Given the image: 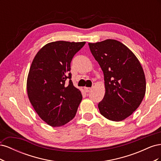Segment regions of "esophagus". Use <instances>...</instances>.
Returning <instances> with one entry per match:
<instances>
[{
  "instance_id": "obj_1",
  "label": "esophagus",
  "mask_w": 161,
  "mask_h": 161,
  "mask_svg": "<svg viewBox=\"0 0 161 161\" xmlns=\"http://www.w3.org/2000/svg\"><path fill=\"white\" fill-rule=\"evenodd\" d=\"M92 90V88H90V87H85V91L86 92H89Z\"/></svg>"
}]
</instances>
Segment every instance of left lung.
Wrapping results in <instances>:
<instances>
[{
  "label": "left lung",
  "instance_id": "left-lung-1",
  "mask_svg": "<svg viewBox=\"0 0 161 161\" xmlns=\"http://www.w3.org/2000/svg\"><path fill=\"white\" fill-rule=\"evenodd\" d=\"M90 50L104 75L105 93L98 108L105 118H127L142 101L146 92L144 72L129 48L115 40L89 43Z\"/></svg>",
  "mask_w": 161,
  "mask_h": 161
}]
</instances>
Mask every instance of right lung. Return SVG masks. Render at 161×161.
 Here are the masks:
<instances>
[{
	"mask_svg": "<svg viewBox=\"0 0 161 161\" xmlns=\"http://www.w3.org/2000/svg\"><path fill=\"white\" fill-rule=\"evenodd\" d=\"M85 44L65 41L47 43L31 63L27 80L29 99L40 118L52 127L64 125L74 118L82 101L70 72L72 58Z\"/></svg>",
	"mask_w": 161,
	"mask_h": 161,
	"instance_id": "right-lung-1",
	"label": "right lung"
}]
</instances>
